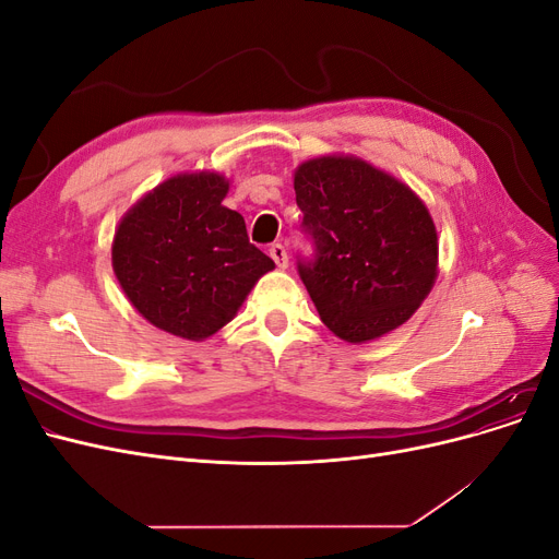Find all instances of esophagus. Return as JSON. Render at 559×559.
Returning a JSON list of instances; mask_svg holds the SVG:
<instances>
[{"label": "esophagus", "mask_w": 559, "mask_h": 559, "mask_svg": "<svg viewBox=\"0 0 559 559\" xmlns=\"http://www.w3.org/2000/svg\"><path fill=\"white\" fill-rule=\"evenodd\" d=\"M270 257H273V261L277 263V267H286V265H289V253H286V249H284V245H273V247H270Z\"/></svg>", "instance_id": "esophagus-1"}]
</instances>
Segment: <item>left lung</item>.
<instances>
[{
    "instance_id": "1",
    "label": "left lung",
    "mask_w": 559,
    "mask_h": 559,
    "mask_svg": "<svg viewBox=\"0 0 559 559\" xmlns=\"http://www.w3.org/2000/svg\"><path fill=\"white\" fill-rule=\"evenodd\" d=\"M312 259L298 275L321 321L366 343L408 321L438 273L431 214L408 186L354 156H321L294 175Z\"/></svg>"
}]
</instances>
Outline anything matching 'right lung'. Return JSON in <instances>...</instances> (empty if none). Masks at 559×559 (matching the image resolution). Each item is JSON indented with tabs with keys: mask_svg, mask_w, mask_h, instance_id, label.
<instances>
[{
	"mask_svg": "<svg viewBox=\"0 0 559 559\" xmlns=\"http://www.w3.org/2000/svg\"><path fill=\"white\" fill-rule=\"evenodd\" d=\"M216 173L177 175L132 205L116 228L114 273L151 324L205 341L238 314L275 263L247 238L242 214L222 205Z\"/></svg>",
	"mask_w": 559,
	"mask_h": 559,
	"instance_id": "add662e5",
	"label": "right lung"
}]
</instances>
